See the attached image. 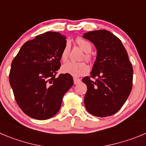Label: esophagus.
Masks as SVG:
<instances>
[{
	"instance_id": "34e87169",
	"label": "esophagus",
	"mask_w": 146,
	"mask_h": 146,
	"mask_svg": "<svg viewBox=\"0 0 146 146\" xmlns=\"http://www.w3.org/2000/svg\"><path fill=\"white\" fill-rule=\"evenodd\" d=\"M73 81H74V84H78L81 82V80L78 78H73Z\"/></svg>"
}]
</instances>
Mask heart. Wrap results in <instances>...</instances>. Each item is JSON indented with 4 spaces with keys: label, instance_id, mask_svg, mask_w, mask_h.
<instances>
[{
    "label": "heart",
    "instance_id": "1",
    "mask_svg": "<svg viewBox=\"0 0 146 146\" xmlns=\"http://www.w3.org/2000/svg\"><path fill=\"white\" fill-rule=\"evenodd\" d=\"M76 43H77L78 45L79 46L80 48L84 52H86V59L87 60H91L92 57H91V55L88 53L92 51V44L87 40L82 39L81 37L76 39ZM69 53H70V44L68 42V43H66L65 47H63L62 52H61L60 58L62 62H65L68 60ZM61 70L64 73H67V74H70L71 76H75V77H78V76H81L88 73V66L84 62H68L62 65V68H61Z\"/></svg>",
    "mask_w": 146,
    "mask_h": 146
}]
</instances>
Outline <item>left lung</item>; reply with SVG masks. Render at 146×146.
<instances>
[{"label":"left lung","instance_id":"obj_1","mask_svg":"<svg viewBox=\"0 0 146 146\" xmlns=\"http://www.w3.org/2000/svg\"><path fill=\"white\" fill-rule=\"evenodd\" d=\"M94 44L96 58L88 76L82 81L87 86L84 104L88 113L96 117L111 116L119 111L131 92L133 70L120 39L105 29L84 34Z\"/></svg>","mask_w":146,"mask_h":146}]
</instances>
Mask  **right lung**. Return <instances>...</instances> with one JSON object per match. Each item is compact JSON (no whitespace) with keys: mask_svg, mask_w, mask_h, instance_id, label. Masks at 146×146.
Masks as SVG:
<instances>
[{"mask_svg":"<svg viewBox=\"0 0 146 146\" xmlns=\"http://www.w3.org/2000/svg\"><path fill=\"white\" fill-rule=\"evenodd\" d=\"M66 42L58 32H45L25 42L12 61L10 85L18 105L30 117L44 120L55 115L73 85L71 75L55 76Z\"/></svg>","mask_w":146,"mask_h":146,"instance_id":"obj_1","label":"right lung"}]
</instances>
